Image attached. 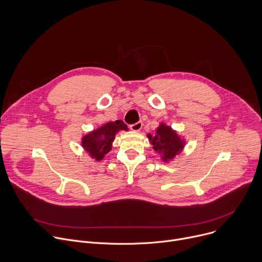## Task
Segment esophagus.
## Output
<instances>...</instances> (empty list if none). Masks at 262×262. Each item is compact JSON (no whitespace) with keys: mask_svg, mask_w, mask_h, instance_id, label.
<instances>
[{"mask_svg":"<svg viewBox=\"0 0 262 262\" xmlns=\"http://www.w3.org/2000/svg\"><path fill=\"white\" fill-rule=\"evenodd\" d=\"M142 126H143V122L142 121H138V122L133 123V124L129 125L130 129L134 130V132H139L142 128Z\"/></svg>","mask_w":262,"mask_h":262,"instance_id":"34e87169","label":"esophagus"}]
</instances>
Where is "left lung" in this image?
<instances>
[{"instance_id": "1", "label": "left lung", "mask_w": 262, "mask_h": 262, "mask_svg": "<svg viewBox=\"0 0 262 262\" xmlns=\"http://www.w3.org/2000/svg\"><path fill=\"white\" fill-rule=\"evenodd\" d=\"M155 150L163 158L164 161L173 159L183 148V141L171 129V127L162 124L157 134L150 137Z\"/></svg>"}]
</instances>
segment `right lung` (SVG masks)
<instances>
[{"label": "right lung", "mask_w": 262, "mask_h": 262, "mask_svg": "<svg viewBox=\"0 0 262 262\" xmlns=\"http://www.w3.org/2000/svg\"><path fill=\"white\" fill-rule=\"evenodd\" d=\"M127 130V126L123 121L117 120L107 122L98 129L87 135L83 139V147L96 161L102 160L104 155L111 150V144L115 138V134L120 130Z\"/></svg>", "instance_id": "1"}]
</instances>
